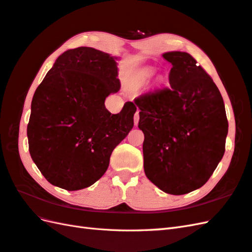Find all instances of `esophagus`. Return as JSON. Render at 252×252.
I'll return each instance as SVG.
<instances>
[{
	"instance_id": "obj_1",
	"label": "esophagus",
	"mask_w": 252,
	"mask_h": 252,
	"mask_svg": "<svg viewBox=\"0 0 252 252\" xmlns=\"http://www.w3.org/2000/svg\"><path fill=\"white\" fill-rule=\"evenodd\" d=\"M138 120H139V110H137L135 113V116H134V124H135V126H137Z\"/></svg>"
}]
</instances>
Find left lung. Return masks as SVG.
<instances>
[{
	"mask_svg": "<svg viewBox=\"0 0 252 252\" xmlns=\"http://www.w3.org/2000/svg\"><path fill=\"white\" fill-rule=\"evenodd\" d=\"M169 87L134 99L143 131L147 178L168 194L180 195L207 183L225 151L223 98L212 77L187 52H166Z\"/></svg>",
	"mask_w": 252,
	"mask_h": 252,
	"instance_id": "1",
	"label": "left lung"
}]
</instances>
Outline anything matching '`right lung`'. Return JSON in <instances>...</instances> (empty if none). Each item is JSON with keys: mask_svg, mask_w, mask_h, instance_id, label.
<instances>
[{"mask_svg": "<svg viewBox=\"0 0 252 252\" xmlns=\"http://www.w3.org/2000/svg\"><path fill=\"white\" fill-rule=\"evenodd\" d=\"M117 76L113 57L78 47L58 58L37 87L27 128L29 151L51 185L75 191L94 184L132 130L134 103L116 115L104 105L120 89Z\"/></svg>", "mask_w": 252, "mask_h": 252, "instance_id": "add662e5", "label": "right lung"}]
</instances>
